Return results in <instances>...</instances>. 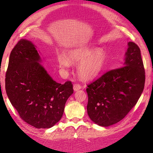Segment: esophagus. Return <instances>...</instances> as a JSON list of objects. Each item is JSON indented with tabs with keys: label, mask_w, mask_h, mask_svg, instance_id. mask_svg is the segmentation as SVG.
I'll return each mask as SVG.
<instances>
[{
	"label": "esophagus",
	"mask_w": 153,
	"mask_h": 153,
	"mask_svg": "<svg viewBox=\"0 0 153 153\" xmlns=\"http://www.w3.org/2000/svg\"><path fill=\"white\" fill-rule=\"evenodd\" d=\"M82 88V87L79 84H74V91H77L78 90H80Z\"/></svg>",
	"instance_id": "esophagus-1"
}]
</instances>
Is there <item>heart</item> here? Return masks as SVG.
Here are the masks:
<instances>
[{
    "mask_svg": "<svg viewBox=\"0 0 153 153\" xmlns=\"http://www.w3.org/2000/svg\"><path fill=\"white\" fill-rule=\"evenodd\" d=\"M107 55L103 49H94L88 46H79L68 53L67 58L61 55L59 59L61 67H69L72 63H79L77 74L82 79L91 80L97 77L105 68Z\"/></svg>",
    "mask_w": 153,
    "mask_h": 153,
    "instance_id": "1",
    "label": "heart"
}]
</instances>
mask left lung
Segmentation results:
<instances>
[{"label": "left lung", "mask_w": 153, "mask_h": 153, "mask_svg": "<svg viewBox=\"0 0 153 153\" xmlns=\"http://www.w3.org/2000/svg\"><path fill=\"white\" fill-rule=\"evenodd\" d=\"M123 67L112 69L88 86V115L102 127L117 123L126 117L143 92L145 71L140 49L129 42Z\"/></svg>", "instance_id": "8db88e82"}]
</instances>
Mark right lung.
Returning <instances> with one entry per match:
<instances>
[{"label":"right lung","instance_id":"1","mask_svg":"<svg viewBox=\"0 0 153 153\" xmlns=\"http://www.w3.org/2000/svg\"><path fill=\"white\" fill-rule=\"evenodd\" d=\"M42 62L36 46L20 40L10 55L5 89L23 120L36 128L48 129L61 119L74 90L71 82L61 84L53 80Z\"/></svg>","mask_w":153,"mask_h":153}]
</instances>
